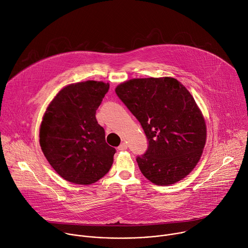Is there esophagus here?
<instances>
[{"mask_svg":"<svg viewBox=\"0 0 248 248\" xmlns=\"http://www.w3.org/2000/svg\"><path fill=\"white\" fill-rule=\"evenodd\" d=\"M119 151H124V150H126L127 149V144L125 142H123L121 143V145L118 147Z\"/></svg>","mask_w":248,"mask_h":248,"instance_id":"1","label":"esophagus"}]
</instances>
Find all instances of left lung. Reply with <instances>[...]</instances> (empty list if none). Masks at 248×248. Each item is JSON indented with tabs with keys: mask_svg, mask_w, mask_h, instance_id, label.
Segmentation results:
<instances>
[{
	"mask_svg": "<svg viewBox=\"0 0 248 248\" xmlns=\"http://www.w3.org/2000/svg\"><path fill=\"white\" fill-rule=\"evenodd\" d=\"M115 90L148 139L146 153L136 159L141 172L157 186L185 179L199 162L207 137L205 118L190 92L170 77L132 78Z\"/></svg>",
	"mask_w": 248,
	"mask_h": 248,
	"instance_id": "left-lung-1",
	"label": "left lung"
}]
</instances>
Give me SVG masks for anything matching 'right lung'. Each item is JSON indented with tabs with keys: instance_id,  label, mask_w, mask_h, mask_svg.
<instances>
[{
	"instance_id": "right-lung-1",
	"label": "right lung",
	"mask_w": 248,
	"mask_h": 248,
	"mask_svg": "<svg viewBox=\"0 0 248 248\" xmlns=\"http://www.w3.org/2000/svg\"><path fill=\"white\" fill-rule=\"evenodd\" d=\"M110 84L86 80L62 87L42 118L39 142L49 164L62 178L88 186L107 173L116 149L105 140L95 114Z\"/></svg>"
}]
</instances>
